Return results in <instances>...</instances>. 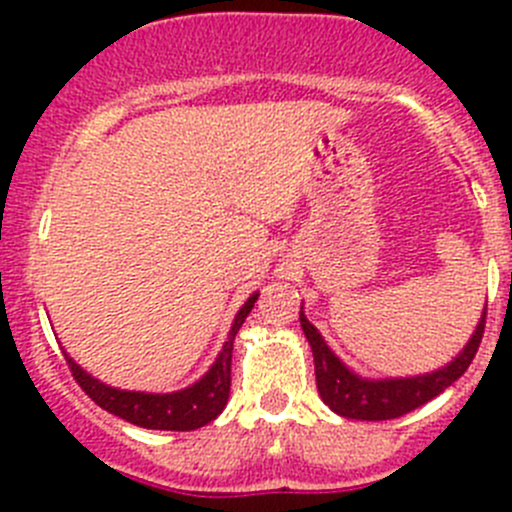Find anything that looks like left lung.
I'll list each match as a JSON object with an SVG mask.
<instances>
[{
	"label": "left lung",
	"mask_w": 512,
	"mask_h": 512,
	"mask_svg": "<svg viewBox=\"0 0 512 512\" xmlns=\"http://www.w3.org/2000/svg\"><path fill=\"white\" fill-rule=\"evenodd\" d=\"M299 324L307 337L314 356V374H317V391L324 404L334 414L356 421H389L399 418L409 411L418 409L433 396L446 391L456 379H461L463 371L471 366L473 356L478 352V344L483 339L485 327V307L480 314L476 329L466 347L461 349L446 366L428 374L416 376H386V379H369V376L356 374L349 369L337 354L329 349L319 329L307 319V314L299 309Z\"/></svg>",
	"instance_id": "1"
}]
</instances>
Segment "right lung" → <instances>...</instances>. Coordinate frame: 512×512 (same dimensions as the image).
<instances>
[{
    "label": "right lung",
    "mask_w": 512,
    "mask_h": 512,
    "mask_svg": "<svg viewBox=\"0 0 512 512\" xmlns=\"http://www.w3.org/2000/svg\"><path fill=\"white\" fill-rule=\"evenodd\" d=\"M260 292H252L247 302L242 304L240 312L232 319V327L227 332V339L215 356L213 366L200 376L195 384L185 386L180 391H170V394H148V391H126L108 386L91 376L89 371L81 369L69 354V369L74 379L79 381L81 389L96 401L101 409L108 414L121 416L123 421L136 423L141 428H153V431H195V428L205 426V423L215 421L227 406V396H230V364H232V342H235L237 332H240L242 322L247 314L255 307Z\"/></svg>",
    "instance_id": "add662e5"
}]
</instances>
